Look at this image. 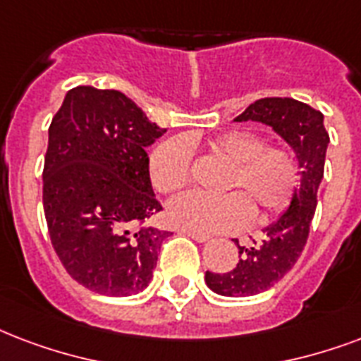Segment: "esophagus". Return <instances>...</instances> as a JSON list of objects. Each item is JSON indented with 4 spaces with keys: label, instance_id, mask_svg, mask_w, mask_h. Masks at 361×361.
<instances>
[{
    "label": "esophagus",
    "instance_id": "1",
    "mask_svg": "<svg viewBox=\"0 0 361 361\" xmlns=\"http://www.w3.org/2000/svg\"><path fill=\"white\" fill-rule=\"evenodd\" d=\"M180 233H183V235H187V236H191L192 240H197V242H208V240H210V236H208V235H202V233H195V231L180 229Z\"/></svg>",
    "mask_w": 361,
    "mask_h": 361
}]
</instances>
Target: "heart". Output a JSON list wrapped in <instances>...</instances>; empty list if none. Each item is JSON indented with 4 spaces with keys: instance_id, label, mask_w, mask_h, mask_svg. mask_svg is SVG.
Returning a JSON list of instances; mask_svg holds the SVG:
<instances>
[{
    "instance_id": "obj_1",
    "label": "heart",
    "mask_w": 361,
    "mask_h": 361,
    "mask_svg": "<svg viewBox=\"0 0 361 361\" xmlns=\"http://www.w3.org/2000/svg\"><path fill=\"white\" fill-rule=\"evenodd\" d=\"M199 137H172L157 145L149 157V176L157 191L174 195L191 181L192 149ZM217 161L229 164L219 197L189 192L169 206L172 224L197 233H229L250 224H267L291 202L299 166L295 155L284 145H265L263 136L252 130H227L206 142Z\"/></svg>"
}]
</instances>
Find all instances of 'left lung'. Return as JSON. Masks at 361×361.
<instances>
[{
    "instance_id": "8db88e82",
    "label": "left lung",
    "mask_w": 361,
    "mask_h": 361,
    "mask_svg": "<svg viewBox=\"0 0 361 361\" xmlns=\"http://www.w3.org/2000/svg\"><path fill=\"white\" fill-rule=\"evenodd\" d=\"M235 121H255L271 126L295 151L301 170V183L295 187L288 210L263 231V240H254L247 247L238 246L240 259L233 271H206L204 280L212 291L227 297H247L272 288L299 259L316 212L329 134L324 126V115L293 98H261L250 104Z\"/></svg>"
}]
</instances>
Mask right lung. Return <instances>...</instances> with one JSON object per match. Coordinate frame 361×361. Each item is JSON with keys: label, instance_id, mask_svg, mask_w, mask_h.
Listing matches in <instances>:
<instances>
[{"label": "right lung", "instance_id": "1", "mask_svg": "<svg viewBox=\"0 0 361 361\" xmlns=\"http://www.w3.org/2000/svg\"><path fill=\"white\" fill-rule=\"evenodd\" d=\"M166 132L119 90H68L49 126L43 210L71 279L100 295L147 288L162 240L147 225L162 210L145 147Z\"/></svg>", "mask_w": 361, "mask_h": 361}]
</instances>
